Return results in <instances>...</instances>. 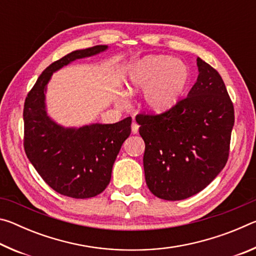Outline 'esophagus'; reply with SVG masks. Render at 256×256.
<instances>
[{
  "instance_id": "34e87169",
  "label": "esophagus",
  "mask_w": 256,
  "mask_h": 256,
  "mask_svg": "<svg viewBox=\"0 0 256 256\" xmlns=\"http://www.w3.org/2000/svg\"><path fill=\"white\" fill-rule=\"evenodd\" d=\"M138 131V124L136 123V122H133L132 123V133L133 134H136Z\"/></svg>"
}]
</instances>
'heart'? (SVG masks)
<instances>
[{
	"label": "heart",
	"instance_id": "b5f03b06",
	"mask_svg": "<svg viewBox=\"0 0 256 256\" xmlns=\"http://www.w3.org/2000/svg\"><path fill=\"white\" fill-rule=\"evenodd\" d=\"M188 82V66L166 55H149L138 60L125 78L128 92L120 94L118 104L128 102V94H142V106L151 114H164L174 108Z\"/></svg>",
	"mask_w": 256,
	"mask_h": 256
}]
</instances>
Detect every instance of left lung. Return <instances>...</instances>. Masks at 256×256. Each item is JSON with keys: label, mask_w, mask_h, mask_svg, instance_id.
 Wrapping results in <instances>:
<instances>
[{"label": "left lung", "mask_w": 256, "mask_h": 256, "mask_svg": "<svg viewBox=\"0 0 256 256\" xmlns=\"http://www.w3.org/2000/svg\"><path fill=\"white\" fill-rule=\"evenodd\" d=\"M198 76L188 97L164 114L138 115L146 144L144 167L150 192L184 200L206 188L227 162L235 122L222 76L196 58Z\"/></svg>", "instance_id": "left-lung-1"}]
</instances>
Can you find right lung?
Listing matches in <instances>:
<instances>
[{"label": "right lung", "instance_id": "1", "mask_svg": "<svg viewBox=\"0 0 256 256\" xmlns=\"http://www.w3.org/2000/svg\"><path fill=\"white\" fill-rule=\"evenodd\" d=\"M107 45L73 50L47 66L24 102V151L34 170L62 196L88 198L110 184L112 164L131 133L132 118L114 124L63 126L47 112V84L53 73L76 60L106 52Z\"/></svg>", "mask_w": 256, "mask_h": 256}]
</instances>
